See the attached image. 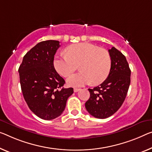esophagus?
<instances>
[{
  "mask_svg": "<svg viewBox=\"0 0 152 152\" xmlns=\"http://www.w3.org/2000/svg\"><path fill=\"white\" fill-rule=\"evenodd\" d=\"M80 90V88H74V92H77L78 91Z\"/></svg>",
  "mask_w": 152,
  "mask_h": 152,
  "instance_id": "obj_1",
  "label": "esophagus"
}]
</instances>
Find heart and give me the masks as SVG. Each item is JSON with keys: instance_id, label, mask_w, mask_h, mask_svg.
<instances>
[{"instance_id": "heart-1", "label": "heart", "mask_w": 152, "mask_h": 152, "mask_svg": "<svg viewBox=\"0 0 152 152\" xmlns=\"http://www.w3.org/2000/svg\"><path fill=\"white\" fill-rule=\"evenodd\" d=\"M67 55L56 56L53 60L56 70L63 77H68L76 71L79 64V73L67 79L70 86H82L92 82L99 85L108 77L111 68V58L106 50L88 43L69 45Z\"/></svg>"}]
</instances>
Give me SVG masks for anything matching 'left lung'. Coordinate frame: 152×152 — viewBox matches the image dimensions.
Masks as SVG:
<instances>
[{
	"mask_svg": "<svg viewBox=\"0 0 152 152\" xmlns=\"http://www.w3.org/2000/svg\"><path fill=\"white\" fill-rule=\"evenodd\" d=\"M109 53L111 58L110 73L100 86L88 89L90 96L85 104L88 113L99 119L109 118L120 108L130 83L131 71L126 58L114 47Z\"/></svg>",
	"mask_w": 152,
	"mask_h": 152,
	"instance_id": "left-lung-1",
	"label": "left lung"
}]
</instances>
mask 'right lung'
<instances>
[{
  "label": "right lung",
  "instance_id": "1",
  "mask_svg": "<svg viewBox=\"0 0 152 152\" xmlns=\"http://www.w3.org/2000/svg\"><path fill=\"white\" fill-rule=\"evenodd\" d=\"M55 40L41 41L28 51L18 69L25 101L39 118L50 120L64 111L73 88H64V79L53 66L54 55L60 48Z\"/></svg>",
  "mask_w": 152,
  "mask_h": 152
}]
</instances>
